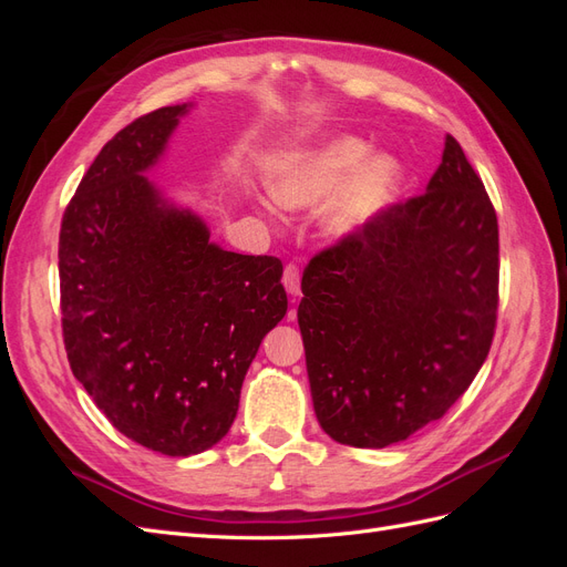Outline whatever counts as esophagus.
I'll use <instances>...</instances> for the list:
<instances>
[{
	"label": "esophagus",
	"mask_w": 567,
	"mask_h": 567,
	"mask_svg": "<svg viewBox=\"0 0 567 567\" xmlns=\"http://www.w3.org/2000/svg\"><path fill=\"white\" fill-rule=\"evenodd\" d=\"M284 286L290 296H300V271L296 265H286L284 269Z\"/></svg>",
	"instance_id": "34e87169"
}]
</instances>
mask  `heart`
<instances>
[{
  "label": "heart",
  "mask_w": 567,
  "mask_h": 567,
  "mask_svg": "<svg viewBox=\"0 0 567 567\" xmlns=\"http://www.w3.org/2000/svg\"><path fill=\"white\" fill-rule=\"evenodd\" d=\"M402 177V163L390 153H371L362 136L340 134L293 153L274 175L271 196L288 210H310L333 198L326 231L352 238L392 208Z\"/></svg>",
  "instance_id": "1"
}]
</instances>
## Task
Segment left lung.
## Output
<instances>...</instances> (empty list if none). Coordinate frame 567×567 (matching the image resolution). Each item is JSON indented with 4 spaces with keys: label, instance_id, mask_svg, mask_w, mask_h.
<instances>
[{
    "label": "left lung",
    "instance_id": "left-lung-1",
    "mask_svg": "<svg viewBox=\"0 0 567 567\" xmlns=\"http://www.w3.org/2000/svg\"><path fill=\"white\" fill-rule=\"evenodd\" d=\"M302 296L326 435L383 450L447 414L485 364L499 305L496 213L454 136L425 194L312 257Z\"/></svg>",
    "mask_w": 567,
    "mask_h": 567
}]
</instances>
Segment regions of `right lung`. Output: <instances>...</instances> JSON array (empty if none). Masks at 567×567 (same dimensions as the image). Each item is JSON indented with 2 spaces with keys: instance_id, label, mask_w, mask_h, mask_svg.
<instances>
[{
  "instance_id": "1",
  "label": "right lung",
  "mask_w": 567,
  "mask_h": 567,
  "mask_svg": "<svg viewBox=\"0 0 567 567\" xmlns=\"http://www.w3.org/2000/svg\"><path fill=\"white\" fill-rule=\"evenodd\" d=\"M188 109L120 130L59 236L73 375L120 433L165 456L200 454L229 433L257 348L288 310L277 257L219 248L203 217L146 177Z\"/></svg>"
}]
</instances>
